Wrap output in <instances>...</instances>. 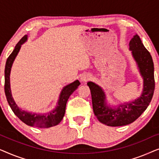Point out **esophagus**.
<instances>
[{
	"label": "esophagus",
	"instance_id": "1",
	"mask_svg": "<svg viewBox=\"0 0 159 159\" xmlns=\"http://www.w3.org/2000/svg\"><path fill=\"white\" fill-rule=\"evenodd\" d=\"M90 79V76L89 75H82L81 77V81L82 82H87L88 80Z\"/></svg>",
	"mask_w": 159,
	"mask_h": 159
}]
</instances>
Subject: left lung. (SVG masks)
<instances>
[{
	"mask_svg": "<svg viewBox=\"0 0 159 159\" xmlns=\"http://www.w3.org/2000/svg\"><path fill=\"white\" fill-rule=\"evenodd\" d=\"M129 49L143 77V91L138 99L131 103H124L116 108H111L106 105L105 94L102 89L92 82H88L94 114L101 123L108 126L118 127L133 122L145 111L153 95L155 80L153 59L138 34L130 40Z\"/></svg>",
	"mask_w": 159,
	"mask_h": 159,
	"instance_id": "left-lung-1",
	"label": "left lung"
}]
</instances>
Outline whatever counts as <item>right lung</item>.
<instances>
[{
	"label": "right lung",
	"instance_id": "right-lung-1",
	"mask_svg": "<svg viewBox=\"0 0 159 159\" xmlns=\"http://www.w3.org/2000/svg\"><path fill=\"white\" fill-rule=\"evenodd\" d=\"M26 40H27V35H25L16 45L14 51L10 54V56L7 58V61H6L5 66V84H4V90H5L6 99H7L8 103L14 114L27 125L40 128H48L53 127V126L58 125L62 120L65 114L67 101H68L69 96L80 85V82L78 80H76L72 83L64 87L61 93L57 106L55 109L48 113V114H32V113L26 112L25 111L20 109L14 102L12 98L11 93L10 71L14 58H16L17 53L19 51V49H20L21 45L25 43Z\"/></svg>",
	"mask_w": 159,
	"mask_h": 159
}]
</instances>
